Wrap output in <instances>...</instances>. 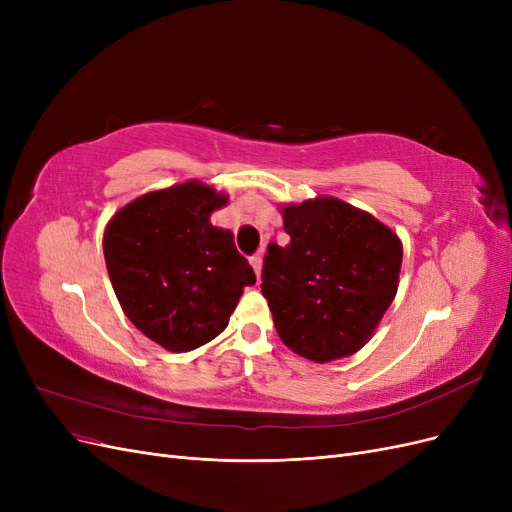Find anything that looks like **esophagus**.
<instances>
[{"label":"esophagus","instance_id":"1","mask_svg":"<svg viewBox=\"0 0 512 512\" xmlns=\"http://www.w3.org/2000/svg\"><path fill=\"white\" fill-rule=\"evenodd\" d=\"M250 262H252V267H254L256 275L260 277V273H262V254H256V256H252V258H250Z\"/></svg>","mask_w":512,"mask_h":512}]
</instances>
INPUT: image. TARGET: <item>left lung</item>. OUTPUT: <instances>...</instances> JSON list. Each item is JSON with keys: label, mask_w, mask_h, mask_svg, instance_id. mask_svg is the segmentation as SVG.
<instances>
[{"label": "left lung", "mask_w": 512, "mask_h": 512, "mask_svg": "<svg viewBox=\"0 0 512 512\" xmlns=\"http://www.w3.org/2000/svg\"><path fill=\"white\" fill-rule=\"evenodd\" d=\"M290 243H271L262 294L277 335L314 363L359 352L393 303L404 245L374 215L335 196L280 207Z\"/></svg>", "instance_id": "left-lung-1"}]
</instances>
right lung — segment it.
Instances as JSON below:
<instances>
[{"label": "right lung", "mask_w": 512, "mask_h": 512, "mask_svg": "<svg viewBox=\"0 0 512 512\" xmlns=\"http://www.w3.org/2000/svg\"><path fill=\"white\" fill-rule=\"evenodd\" d=\"M228 194L198 179L138 196L104 228V260L123 314L168 352L209 344L226 327L254 269L235 235L211 224Z\"/></svg>", "instance_id": "1"}]
</instances>
